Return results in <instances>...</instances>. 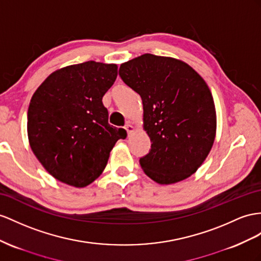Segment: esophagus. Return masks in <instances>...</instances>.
Segmentation results:
<instances>
[{"label": "esophagus", "mask_w": 261, "mask_h": 261, "mask_svg": "<svg viewBox=\"0 0 261 261\" xmlns=\"http://www.w3.org/2000/svg\"><path fill=\"white\" fill-rule=\"evenodd\" d=\"M124 128H125L126 132H128V136L132 135V133L135 132V130H136V129H135V126L132 125V123H131V122H128V123H126V124H125V126H124Z\"/></svg>", "instance_id": "obj_1"}]
</instances>
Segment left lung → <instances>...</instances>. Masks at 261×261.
I'll use <instances>...</instances> for the list:
<instances>
[{
  "label": "left lung",
  "mask_w": 261,
  "mask_h": 261,
  "mask_svg": "<svg viewBox=\"0 0 261 261\" xmlns=\"http://www.w3.org/2000/svg\"><path fill=\"white\" fill-rule=\"evenodd\" d=\"M119 75L142 99L151 150L140 159L153 181L169 185L203 164L216 137V109L199 73L179 59L143 54L120 65Z\"/></svg>",
  "instance_id": "left-lung-1"
}]
</instances>
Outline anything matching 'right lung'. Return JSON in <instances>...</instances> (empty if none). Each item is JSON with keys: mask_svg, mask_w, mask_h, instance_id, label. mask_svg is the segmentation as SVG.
Instances as JSON below:
<instances>
[{"mask_svg": "<svg viewBox=\"0 0 261 261\" xmlns=\"http://www.w3.org/2000/svg\"><path fill=\"white\" fill-rule=\"evenodd\" d=\"M118 66L89 61L57 69L33 95L28 111L31 149L59 182L86 188L103 172L124 129L108 123L102 97Z\"/></svg>", "mask_w": 261, "mask_h": 261, "instance_id": "add662e5", "label": "right lung"}]
</instances>
